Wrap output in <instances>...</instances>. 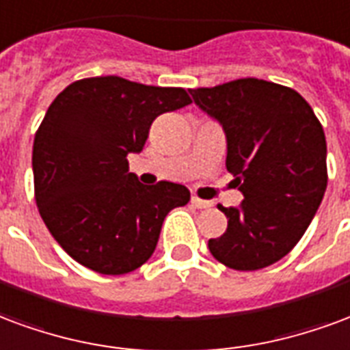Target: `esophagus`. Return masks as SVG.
Listing matches in <instances>:
<instances>
[{"label":"esophagus","instance_id":"esophagus-1","mask_svg":"<svg viewBox=\"0 0 350 350\" xmlns=\"http://www.w3.org/2000/svg\"><path fill=\"white\" fill-rule=\"evenodd\" d=\"M192 203L198 206V208H208V206H213V203H211V201L200 200V198H196V196L192 198Z\"/></svg>","mask_w":350,"mask_h":350}]
</instances>
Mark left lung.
<instances>
[{"label":"left lung","instance_id":"obj_1","mask_svg":"<svg viewBox=\"0 0 350 350\" xmlns=\"http://www.w3.org/2000/svg\"><path fill=\"white\" fill-rule=\"evenodd\" d=\"M190 94L226 132V167L244 196L239 206L218 205L228 229L208 250L234 270L274 265L297 246L325 196L323 126L295 89L272 81L242 78Z\"/></svg>","mask_w":350,"mask_h":350}]
</instances>
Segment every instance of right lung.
Returning a JSON list of instances; mask_svg holds the SVG:
<instances>
[{
    "label": "right lung",
    "mask_w": 350,
    "mask_h": 350,
    "mask_svg": "<svg viewBox=\"0 0 350 350\" xmlns=\"http://www.w3.org/2000/svg\"><path fill=\"white\" fill-rule=\"evenodd\" d=\"M190 102L183 88L119 76L78 80L55 96L33 144L35 200L74 261L117 276L152 256L164 218L190 192L170 180L144 186L126 157L144 149L158 116Z\"/></svg>",
    "instance_id": "obj_1"
}]
</instances>
